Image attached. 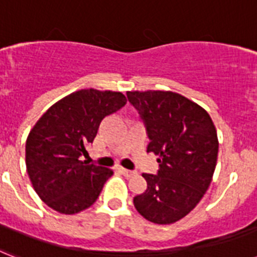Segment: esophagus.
I'll return each instance as SVG.
<instances>
[{
  "mask_svg": "<svg viewBox=\"0 0 257 257\" xmlns=\"http://www.w3.org/2000/svg\"><path fill=\"white\" fill-rule=\"evenodd\" d=\"M120 172H121L125 177H133L137 174L136 172H132V170H128V169H124V168H120Z\"/></svg>",
  "mask_w": 257,
  "mask_h": 257,
  "instance_id": "obj_1",
  "label": "esophagus"
}]
</instances>
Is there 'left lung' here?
Listing matches in <instances>:
<instances>
[{
  "mask_svg": "<svg viewBox=\"0 0 257 257\" xmlns=\"http://www.w3.org/2000/svg\"><path fill=\"white\" fill-rule=\"evenodd\" d=\"M128 100L145 121L158 156L157 176L144 173L148 187L133 198L136 210L156 224L186 216L207 191L218 160L219 141L207 110L172 91H128Z\"/></svg>",
  "mask_w": 257,
  "mask_h": 257,
  "instance_id": "1",
  "label": "left lung"
}]
</instances>
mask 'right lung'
<instances>
[{"instance_id": "obj_1", "label": "right lung", "mask_w": 257, "mask_h": 257, "mask_svg": "<svg viewBox=\"0 0 257 257\" xmlns=\"http://www.w3.org/2000/svg\"><path fill=\"white\" fill-rule=\"evenodd\" d=\"M126 103L121 92L79 89L53 104L26 140V169L49 207L72 215L91 207L113 172L81 161L100 122Z\"/></svg>"}]
</instances>
